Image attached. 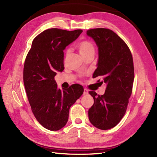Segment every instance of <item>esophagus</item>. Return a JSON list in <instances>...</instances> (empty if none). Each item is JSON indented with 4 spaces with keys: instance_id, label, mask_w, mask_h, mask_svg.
Instances as JSON below:
<instances>
[{
    "instance_id": "obj_1",
    "label": "esophagus",
    "mask_w": 157,
    "mask_h": 157,
    "mask_svg": "<svg viewBox=\"0 0 157 157\" xmlns=\"http://www.w3.org/2000/svg\"><path fill=\"white\" fill-rule=\"evenodd\" d=\"M88 94H89V91H88V90H87V89H84V90H83V95H87Z\"/></svg>"
}]
</instances>
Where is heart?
Segmentation results:
<instances>
[{
	"label": "heart",
	"instance_id": "obj_1",
	"mask_svg": "<svg viewBox=\"0 0 157 157\" xmlns=\"http://www.w3.org/2000/svg\"><path fill=\"white\" fill-rule=\"evenodd\" d=\"M77 48L82 57L94 52V46L89 40H83L79 42L77 44Z\"/></svg>",
	"mask_w": 157,
	"mask_h": 157
}]
</instances>
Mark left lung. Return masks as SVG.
Returning a JSON list of instances; mask_svg holds the SVG:
<instances>
[{
  "instance_id": "8db88e82",
  "label": "left lung",
  "mask_w": 157,
  "mask_h": 157,
  "mask_svg": "<svg viewBox=\"0 0 157 157\" xmlns=\"http://www.w3.org/2000/svg\"><path fill=\"white\" fill-rule=\"evenodd\" d=\"M98 48V62L93 78L99 77L105 83V94L89 93L94 99L88 111L90 121L96 128L107 130L115 127L125 113L134 81L131 52L113 31L95 29L87 31ZM98 80V82H99Z\"/></svg>"
}]
</instances>
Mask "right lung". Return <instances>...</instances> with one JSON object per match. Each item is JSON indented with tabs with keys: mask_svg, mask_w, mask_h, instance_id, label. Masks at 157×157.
<instances>
[{
	"mask_svg": "<svg viewBox=\"0 0 157 157\" xmlns=\"http://www.w3.org/2000/svg\"><path fill=\"white\" fill-rule=\"evenodd\" d=\"M82 30L50 29L33 41L24 66L23 79L31 109L40 124L50 131L66 125L70 107L83 93V87L73 84L58 89L54 77L63 67V50L77 39Z\"/></svg>",
	"mask_w": 157,
	"mask_h": 157,
	"instance_id": "right-lung-1",
	"label": "right lung"
}]
</instances>
